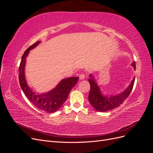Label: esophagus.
<instances>
[{"label": "esophagus", "mask_w": 153, "mask_h": 153, "mask_svg": "<svg viewBox=\"0 0 153 153\" xmlns=\"http://www.w3.org/2000/svg\"><path fill=\"white\" fill-rule=\"evenodd\" d=\"M79 78L80 80H84L85 78V74L84 73H81L79 75Z\"/></svg>", "instance_id": "34e87169"}]
</instances>
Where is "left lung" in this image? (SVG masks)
Here are the masks:
<instances>
[{
	"instance_id": "obj_1",
	"label": "left lung",
	"mask_w": 153,
	"mask_h": 153,
	"mask_svg": "<svg viewBox=\"0 0 153 153\" xmlns=\"http://www.w3.org/2000/svg\"><path fill=\"white\" fill-rule=\"evenodd\" d=\"M131 64L133 68L135 69V62H133ZM89 76L90 78L89 79V82L91 85V90L89 95V101L91 105L99 112H107V111L119 106L130 94L133 89L134 82H135V78H134L131 81V84L123 93L117 96L107 97L104 96L101 94L100 88L97 85L92 75H90Z\"/></svg>"
}]
</instances>
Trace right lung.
<instances>
[{
    "mask_svg": "<svg viewBox=\"0 0 153 153\" xmlns=\"http://www.w3.org/2000/svg\"><path fill=\"white\" fill-rule=\"evenodd\" d=\"M40 42L37 41L27 48L22 55L21 62L18 69V78L20 85L25 96L36 108L44 111L47 113H53L65 102L72 88L76 84L78 77H70L65 78L59 83L54 89L45 94H36L33 92L27 85L24 74L25 59L29 50L34 48Z\"/></svg>",
    "mask_w": 153,
    "mask_h": 153,
    "instance_id": "add662e5",
    "label": "right lung"
}]
</instances>
